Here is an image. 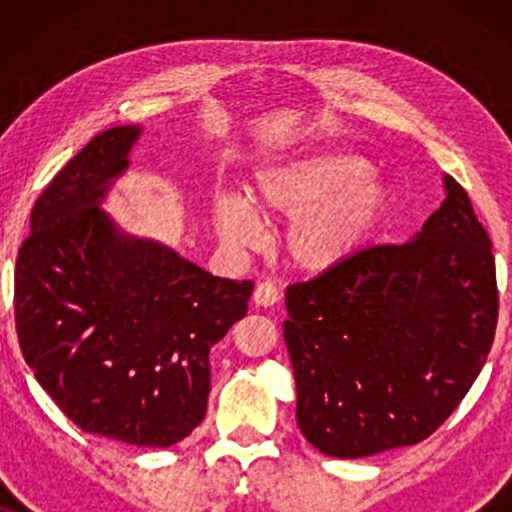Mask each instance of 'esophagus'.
I'll return each mask as SVG.
<instances>
[{"instance_id": "34e87169", "label": "esophagus", "mask_w": 512, "mask_h": 512, "mask_svg": "<svg viewBox=\"0 0 512 512\" xmlns=\"http://www.w3.org/2000/svg\"><path fill=\"white\" fill-rule=\"evenodd\" d=\"M279 298H282V291H279L275 282H261L254 291V303L261 307H272L279 303Z\"/></svg>"}]
</instances>
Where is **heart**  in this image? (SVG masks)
I'll return each instance as SVG.
<instances>
[{"mask_svg": "<svg viewBox=\"0 0 512 512\" xmlns=\"http://www.w3.org/2000/svg\"><path fill=\"white\" fill-rule=\"evenodd\" d=\"M258 214L293 216L286 251L307 270H328L347 261L370 240L389 205V188L370 163L347 149H314L265 165L247 186ZM216 233L230 247L258 240L256 216L235 195L212 202Z\"/></svg>", "mask_w": 512, "mask_h": 512, "instance_id": "1", "label": "heart"}]
</instances>
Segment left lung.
<instances>
[{
    "mask_svg": "<svg viewBox=\"0 0 512 512\" xmlns=\"http://www.w3.org/2000/svg\"><path fill=\"white\" fill-rule=\"evenodd\" d=\"M286 312L307 443L338 459L422 443L457 410L492 349V240L445 174L443 205L410 242L363 249L291 284Z\"/></svg>",
    "mask_w": 512,
    "mask_h": 512,
    "instance_id": "obj_1",
    "label": "left lung"
}]
</instances>
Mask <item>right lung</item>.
Returning a JSON list of instances; mask_svg holds the SVG:
<instances>
[{
  "instance_id": "obj_1",
  "label": "right lung",
  "mask_w": 512,
  "mask_h": 512,
  "mask_svg": "<svg viewBox=\"0 0 512 512\" xmlns=\"http://www.w3.org/2000/svg\"><path fill=\"white\" fill-rule=\"evenodd\" d=\"M139 135L100 132L39 195L13 303L27 366L79 429L170 447L205 417L209 349L247 314L254 282L209 275L100 209Z\"/></svg>"
}]
</instances>
